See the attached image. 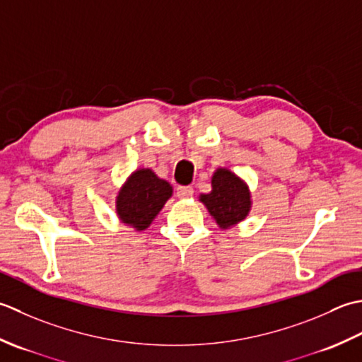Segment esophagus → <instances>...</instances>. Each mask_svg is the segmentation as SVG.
I'll list each match as a JSON object with an SVG mask.
<instances>
[{"instance_id": "34e87169", "label": "esophagus", "mask_w": 362, "mask_h": 362, "mask_svg": "<svg viewBox=\"0 0 362 362\" xmlns=\"http://www.w3.org/2000/svg\"><path fill=\"white\" fill-rule=\"evenodd\" d=\"M176 195H178L180 198H190L192 195H194V189H192L190 186H178L176 187Z\"/></svg>"}]
</instances>
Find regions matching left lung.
Returning a JSON list of instances; mask_svg holds the SVG:
<instances>
[{
    "instance_id": "1",
    "label": "left lung",
    "mask_w": 362,
    "mask_h": 362,
    "mask_svg": "<svg viewBox=\"0 0 362 362\" xmlns=\"http://www.w3.org/2000/svg\"><path fill=\"white\" fill-rule=\"evenodd\" d=\"M211 187L209 194L200 195V202L222 230H230L247 218L252 209V194L245 181L228 168H217Z\"/></svg>"
}]
</instances>
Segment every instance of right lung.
Wrapping results in <instances>:
<instances>
[{
    "mask_svg": "<svg viewBox=\"0 0 362 362\" xmlns=\"http://www.w3.org/2000/svg\"><path fill=\"white\" fill-rule=\"evenodd\" d=\"M173 194L170 182L160 180L151 168L132 172L115 197L119 220L136 231H144Z\"/></svg>",
    "mask_w": 362,
    "mask_h": 362,
    "instance_id": "1",
    "label": "right lung"
}]
</instances>
